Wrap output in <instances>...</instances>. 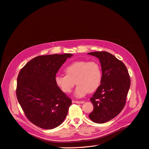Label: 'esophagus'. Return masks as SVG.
<instances>
[{"instance_id":"obj_1","label":"esophagus","mask_w":149,"mask_h":149,"mask_svg":"<svg viewBox=\"0 0 149 149\" xmlns=\"http://www.w3.org/2000/svg\"><path fill=\"white\" fill-rule=\"evenodd\" d=\"M74 102H75L76 103H83L84 102V101H83V100H81V101H77V100H75Z\"/></svg>"}]
</instances>
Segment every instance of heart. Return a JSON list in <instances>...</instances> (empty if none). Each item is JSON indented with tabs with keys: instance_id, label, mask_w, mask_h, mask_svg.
<instances>
[{
	"instance_id": "b5f03b06",
	"label": "heart",
	"mask_w": 149,
	"mask_h": 149,
	"mask_svg": "<svg viewBox=\"0 0 149 149\" xmlns=\"http://www.w3.org/2000/svg\"><path fill=\"white\" fill-rule=\"evenodd\" d=\"M66 75H57L55 77L56 86L64 93H70L77 84L75 95L81 97L88 92L93 93L99 88L102 81V69L95 61H76L64 69Z\"/></svg>"
}]
</instances>
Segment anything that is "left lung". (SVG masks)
Returning a JSON list of instances; mask_svg holds the SVG:
<instances>
[{
  "instance_id": "obj_1",
  "label": "left lung",
  "mask_w": 149,
  "mask_h": 149,
  "mask_svg": "<svg viewBox=\"0 0 149 149\" xmlns=\"http://www.w3.org/2000/svg\"><path fill=\"white\" fill-rule=\"evenodd\" d=\"M88 54L100 60L102 75L100 85L90 100L94 107L89 114L93 122L103 124L118 115L124 108L130 78L125 64L107 52H94Z\"/></svg>"
}]
</instances>
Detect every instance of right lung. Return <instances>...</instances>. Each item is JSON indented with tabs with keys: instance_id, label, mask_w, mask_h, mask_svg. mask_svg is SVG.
Here are the masks:
<instances>
[{
	"instance_id": "right-lung-1",
	"label": "right lung",
	"mask_w": 149,
	"mask_h": 149,
	"mask_svg": "<svg viewBox=\"0 0 149 149\" xmlns=\"http://www.w3.org/2000/svg\"><path fill=\"white\" fill-rule=\"evenodd\" d=\"M71 54L38 56L21 69L16 97L27 118L44 129L61 125L72 100L56 86L55 77Z\"/></svg>"
}]
</instances>
